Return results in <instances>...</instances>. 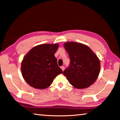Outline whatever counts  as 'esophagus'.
Segmentation results:
<instances>
[{
    "mask_svg": "<svg viewBox=\"0 0 120 120\" xmlns=\"http://www.w3.org/2000/svg\"><path fill=\"white\" fill-rule=\"evenodd\" d=\"M61 68L62 69V71H64V69H65V68H64V66H61Z\"/></svg>",
    "mask_w": 120,
    "mask_h": 120,
    "instance_id": "34e87169",
    "label": "esophagus"
}]
</instances>
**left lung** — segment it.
<instances>
[{"label": "left lung", "mask_w": 120, "mask_h": 120, "mask_svg": "<svg viewBox=\"0 0 120 120\" xmlns=\"http://www.w3.org/2000/svg\"><path fill=\"white\" fill-rule=\"evenodd\" d=\"M64 47L70 58V65L63 71L69 83L78 89L87 88L96 81L100 71V61L88 46L66 42Z\"/></svg>", "instance_id": "obj_1"}]
</instances>
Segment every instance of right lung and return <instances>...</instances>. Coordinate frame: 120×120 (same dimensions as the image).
<instances>
[{
	"instance_id": "add662e5",
	"label": "right lung",
	"mask_w": 120,
	"mask_h": 120,
	"mask_svg": "<svg viewBox=\"0 0 120 120\" xmlns=\"http://www.w3.org/2000/svg\"><path fill=\"white\" fill-rule=\"evenodd\" d=\"M59 44H42L33 47L24 57L21 65L22 77L32 87L43 90L55 78L62 74L55 54Z\"/></svg>"
}]
</instances>
